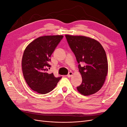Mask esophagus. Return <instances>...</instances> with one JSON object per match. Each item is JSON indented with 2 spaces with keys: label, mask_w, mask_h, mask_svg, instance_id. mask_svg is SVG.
I'll return each mask as SVG.
<instances>
[{
  "label": "esophagus",
  "mask_w": 127,
  "mask_h": 127,
  "mask_svg": "<svg viewBox=\"0 0 127 127\" xmlns=\"http://www.w3.org/2000/svg\"><path fill=\"white\" fill-rule=\"evenodd\" d=\"M72 75H73V73L72 72H69L67 75L68 77H71L72 76Z\"/></svg>",
  "instance_id": "esophagus-1"
}]
</instances>
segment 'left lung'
<instances>
[{"mask_svg":"<svg viewBox=\"0 0 127 127\" xmlns=\"http://www.w3.org/2000/svg\"><path fill=\"white\" fill-rule=\"evenodd\" d=\"M69 45L79 64L82 83L77 90L79 93L88 96L101 89L108 71V63L104 49L98 41L85 36L65 35ZM84 66L81 67L79 63Z\"/></svg>","mask_w":127,"mask_h":127,"instance_id":"8db88e82","label":"left lung"}]
</instances>
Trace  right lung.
I'll list each match as a JSON object with an SVG mask.
<instances>
[{
    "instance_id": "1",
    "label": "right lung",
    "mask_w": 127,
    "mask_h": 127,
    "mask_svg": "<svg viewBox=\"0 0 127 127\" xmlns=\"http://www.w3.org/2000/svg\"><path fill=\"white\" fill-rule=\"evenodd\" d=\"M63 35H46L33 40L23 55L22 67L26 83L37 93L45 94L52 91L62 77H55L47 72L49 61Z\"/></svg>"
}]
</instances>
